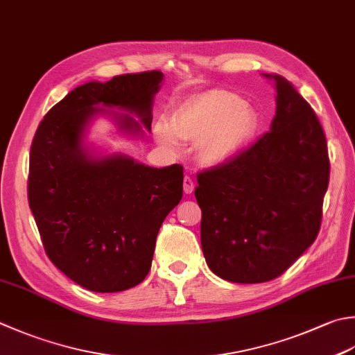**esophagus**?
Masks as SVG:
<instances>
[{
  "label": "esophagus",
  "instance_id": "esophagus-1",
  "mask_svg": "<svg viewBox=\"0 0 355 355\" xmlns=\"http://www.w3.org/2000/svg\"><path fill=\"white\" fill-rule=\"evenodd\" d=\"M193 189H196V184H193V180H192L189 175H186L184 180H183V191H184V193H192Z\"/></svg>",
  "mask_w": 355,
  "mask_h": 355
}]
</instances>
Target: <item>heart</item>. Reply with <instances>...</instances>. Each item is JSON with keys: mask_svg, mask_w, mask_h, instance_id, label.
I'll use <instances>...</instances> for the list:
<instances>
[{"mask_svg": "<svg viewBox=\"0 0 355 355\" xmlns=\"http://www.w3.org/2000/svg\"><path fill=\"white\" fill-rule=\"evenodd\" d=\"M259 116L241 96L226 90H209L184 101L166 123L154 126L155 141L171 154L180 141L197 143V158L203 166L223 164L237 157L254 140Z\"/></svg>", "mask_w": 355, "mask_h": 355, "instance_id": "1", "label": "heart"}]
</instances>
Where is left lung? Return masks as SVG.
Returning a JSON list of instances; mask_svg holds the SVG:
<instances>
[{"mask_svg": "<svg viewBox=\"0 0 355 355\" xmlns=\"http://www.w3.org/2000/svg\"><path fill=\"white\" fill-rule=\"evenodd\" d=\"M275 116L251 148L201 172V249L207 266L232 283L282 275L314 243L329 183L328 144L308 101L280 75Z\"/></svg>", "mask_w": 355, "mask_h": 355, "instance_id": "1", "label": "left lung"}]
</instances>
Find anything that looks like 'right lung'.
I'll return each instance as SVG.
<instances>
[{
	"label": "right lung",
	"mask_w": 355,
	"mask_h": 355,
	"mask_svg": "<svg viewBox=\"0 0 355 355\" xmlns=\"http://www.w3.org/2000/svg\"><path fill=\"white\" fill-rule=\"evenodd\" d=\"M163 76L152 71L85 83L35 132L27 196L46 254L94 293H120L144 280L159 227L183 197V166L150 168L86 143L98 116L112 120L124 137L150 130Z\"/></svg>",
	"instance_id": "obj_1"
}]
</instances>
